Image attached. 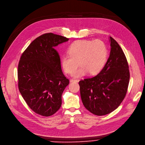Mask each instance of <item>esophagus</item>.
Returning a JSON list of instances; mask_svg holds the SVG:
<instances>
[{"label": "esophagus", "instance_id": "1", "mask_svg": "<svg viewBox=\"0 0 145 145\" xmlns=\"http://www.w3.org/2000/svg\"><path fill=\"white\" fill-rule=\"evenodd\" d=\"M70 82H78V80L72 79L70 80Z\"/></svg>", "mask_w": 145, "mask_h": 145}]
</instances>
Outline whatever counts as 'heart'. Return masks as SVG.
<instances>
[{"instance_id":"b5f03b06","label":"heart","mask_w":145,"mask_h":145,"mask_svg":"<svg viewBox=\"0 0 145 145\" xmlns=\"http://www.w3.org/2000/svg\"><path fill=\"white\" fill-rule=\"evenodd\" d=\"M68 54L61 57L63 69L66 73L71 74L80 64L81 67L72 74L74 78H79L89 72L96 74L103 70L107 60L108 49L100 40H80L72 44L68 49Z\"/></svg>"}]
</instances>
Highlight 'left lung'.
Returning <instances> with one entry per match:
<instances>
[{
    "instance_id": "obj_1",
    "label": "left lung",
    "mask_w": 145,
    "mask_h": 145,
    "mask_svg": "<svg viewBox=\"0 0 145 145\" xmlns=\"http://www.w3.org/2000/svg\"><path fill=\"white\" fill-rule=\"evenodd\" d=\"M111 51L103 70L95 76L79 81L82 101L97 116L108 114L118 108L126 95L130 79L128 63L117 42L110 37Z\"/></svg>"
}]
</instances>
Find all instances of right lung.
Returning a JSON list of instances; mask_svg holds the SVG:
<instances>
[{
	"mask_svg": "<svg viewBox=\"0 0 145 145\" xmlns=\"http://www.w3.org/2000/svg\"><path fill=\"white\" fill-rule=\"evenodd\" d=\"M69 39L53 33L37 37L22 53L18 68V88L29 107L48 117L61 105V95L69 80L63 74L55 47Z\"/></svg>",
	"mask_w": 145,
	"mask_h": 145,
	"instance_id": "right-lung-1",
	"label": "right lung"
}]
</instances>
